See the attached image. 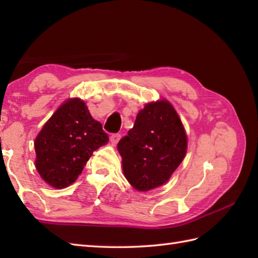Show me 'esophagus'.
<instances>
[{"mask_svg": "<svg viewBox=\"0 0 258 258\" xmlns=\"http://www.w3.org/2000/svg\"><path fill=\"white\" fill-rule=\"evenodd\" d=\"M119 139H120V134H118V133H115V134H112L111 135V143L112 144H117L118 143V141H119Z\"/></svg>", "mask_w": 258, "mask_h": 258, "instance_id": "obj_1", "label": "esophagus"}]
</instances>
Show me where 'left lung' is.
Listing matches in <instances>:
<instances>
[{
	"label": "left lung",
	"instance_id": "left-lung-1",
	"mask_svg": "<svg viewBox=\"0 0 258 258\" xmlns=\"http://www.w3.org/2000/svg\"><path fill=\"white\" fill-rule=\"evenodd\" d=\"M186 147L183 124L167 101L146 104L117 144L126 179L143 191L167 182L182 163Z\"/></svg>",
	"mask_w": 258,
	"mask_h": 258
}]
</instances>
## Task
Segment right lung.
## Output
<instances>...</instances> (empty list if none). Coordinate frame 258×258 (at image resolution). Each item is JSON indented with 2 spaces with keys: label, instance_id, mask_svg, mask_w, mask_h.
Instances as JSON below:
<instances>
[{
  "label": "right lung",
  "instance_id": "1",
  "mask_svg": "<svg viewBox=\"0 0 258 258\" xmlns=\"http://www.w3.org/2000/svg\"><path fill=\"white\" fill-rule=\"evenodd\" d=\"M107 142V133L93 119L85 103L80 98L69 100L35 140L37 172L53 187H67L75 182L93 152Z\"/></svg>",
  "mask_w": 258,
  "mask_h": 258
}]
</instances>
